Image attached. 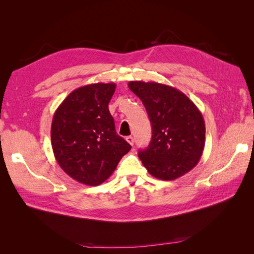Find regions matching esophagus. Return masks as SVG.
Returning <instances> with one entry per match:
<instances>
[{
    "label": "esophagus",
    "instance_id": "34e87169",
    "mask_svg": "<svg viewBox=\"0 0 254 254\" xmlns=\"http://www.w3.org/2000/svg\"><path fill=\"white\" fill-rule=\"evenodd\" d=\"M127 142L131 145V146H133L134 145V138H133V136H127Z\"/></svg>",
    "mask_w": 254,
    "mask_h": 254
}]
</instances>
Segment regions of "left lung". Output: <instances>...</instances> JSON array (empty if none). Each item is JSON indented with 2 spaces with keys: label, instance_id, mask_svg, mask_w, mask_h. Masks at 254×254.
<instances>
[{
  "label": "left lung",
  "instance_id": "left-lung-1",
  "mask_svg": "<svg viewBox=\"0 0 254 254\" xmlns=\"http://www.w3.org/2000/svg\"><path fill=\"white\" fill-rule=\"evenodd\" d=\"M128 88L142 100L153 127L152 141L138 157L148 174L175 180L198 163L205 145V122L194 102L175 87L131 80Z\"/></svg>",
  "mask_w": 254,
  "mask_h": 254
}]
</instances>
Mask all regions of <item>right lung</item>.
Listing matches in <instances>:
<instances>
[{
  "mask_svg": "<svg viewBox=\"0 0 254 254\" xmlns=\"http://www.w3.org/2000/svg\"><path fill=\"white\" fill-rule=\"evenodd\" d=\"M115 83L73 90L52 119L51 145L59 166L74 180L99 186L116 170L131 145L119 136L109 112Z\"/></svg>",
  "mask_w": 254,
  "mask_h": 254,
  "instance_id": "1",
  "label": "right lung"
}]
</instances>
